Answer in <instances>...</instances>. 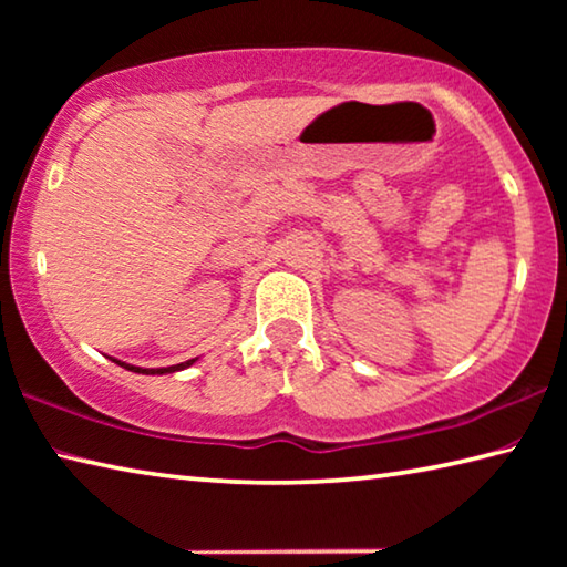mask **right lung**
I'll return each instance as SVG.
<instances>
[{
	"mask_svg": "<svg viewBox=\"0 0 567 567\" xmlns=\"http://www.w3.org/2000/svg\"><path fill=\"white\" fill-rule=\"evenodd\" d=\"M195 360H187V362H179V364H169V368H137V364H127V362H122V360H114V362H117L120 368L130 370V372H140V375H167V372H179V370L189 368V364L195 362Z\"/></svg>",
	"mask_w": 567,
	"mask_h": 567,
	"instance_id": "right-lung-1",
	"label": "right lung"
}]
</instances>
